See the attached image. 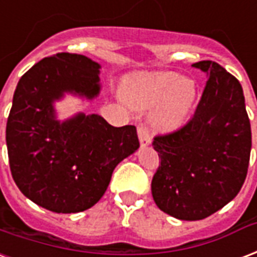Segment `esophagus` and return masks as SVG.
I'll return each instance as SVG.
<instances>
[{"label":"esophagus","mask_w":257,"mask_h":257,"mask_svg":"<svg viewBox=\"0 0 257 257\" xmlns=\"http://www.w3.org/2000/svg\"><path fill=\"white\" fill-rule=\"evenodd\" d=\"M138 135H139V140H140V143H142L143 147L151 143V136H150V132H148V129L146 128V126H143V125H139Z\"/></svg>","instance_id":"esophagus-1"}]
</instances>
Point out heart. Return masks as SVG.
Instances as JSON below:
<instances>
[{
    "instance_id": "obj_1",
    "label": "heart",
    "mask_w": 257,
    "mask_h": 257,
    "mask_svg": "<svg viewBox=\"0 0 257 257\" xmlns=\"http://www.w3.org/2000/svg\"><path fill=\"white\" fill-rule=\"evenodd\" d=\"M195 81L174 72H157L131 77L125 84V98L138 107L157 106L153 119L166 131L181 125L196 100Z\"/></svg>"
}]
</instances>
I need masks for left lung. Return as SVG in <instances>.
Masks as SVG:
<instances>
[{
    "instance_id": "obj_1",
    "label": "left lung",
    "mask_w": 257,
    "mask_h": 257,
    "mask_svg": "<svg viewBox=\"0 0 257 257\" xmlns=\"http://www.w3.org/2000/svg\"><path fill=\"white\" fill-rule=\"evenodd\" d=\"M207 83L197 109L182 128L154 138L161 158L151 192L159 210L200 220L240 192L249 165L252 135L240 81L214 61H199Z\"/></svg>"
}]
</instances>
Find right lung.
Segmentation results:
<instances>
[{
  "label": "right lung",
  "mask_w": 257,
  "mask_h": 257,
  "mask_svg": "<svg viewBox=\"0 0 257 257\" xmlns=\"http://www.w3.org/2000/svg\"><path fill=\"white\" fill-rule=\"evenodd\" d=\"M100 65L81 54L46 57L19 80L7 122L12 177L26 197L57 214L88 210L114 169L139 148L134 125L115 128L98 114L57 118L65 94L95 99Z\"/></svg>",
  "instance_id": "obj_1"
}]
</instances>
